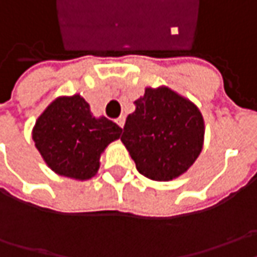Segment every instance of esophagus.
Segmentation results:
<instances>
[{
    "instance_id": "obj_1",
    "label": "esophagus",
    "mask_w": 257,
    "mask_h": 257,
    "mask_svg": "<svg viewBox=\"0 0 257 257\" xmlns=\"http://www.w3.org/2000/svg\"><path fill=\"white\" fill-rule=\"evenodd\" d=\"M115 123L118 124V125H120V127L123 128L124 123H125V117H124V115H120V117H118V118L115 120Z\"/></svg>"
}]
</instances>
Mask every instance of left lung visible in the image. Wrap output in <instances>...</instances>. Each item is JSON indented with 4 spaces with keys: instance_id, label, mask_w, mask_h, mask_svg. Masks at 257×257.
I'll return each mask as SVG.
<instances>
[{
    "instance_id": "1",
    "label": "left lung",
    "mask_w": 257,
    "mask_h": 257,
    "mask_svg": "<svg viewBox=\"0 0 257 257\" xmlns=\"http://www.w3.org/2000/svg\"><path fill=\"white\" fill-rule=\"evenodd\" d=\"M121 142L140 174L169 182L192 166L203 149L204 121L200 110L169 87H147L134 101Z\"/></svg>"
}]
</instances>
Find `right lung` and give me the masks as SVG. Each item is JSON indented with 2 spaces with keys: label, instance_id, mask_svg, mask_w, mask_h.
<instances>
[{
  "label": "right lung",
  "instance_id": "add662e5",
  "mask_svg": "<svg viewBox=\"0 0 257 257\" xmlns=\"http://www.w3.org/2000/svg\"><path fill=\"white\" fill-rule=\"evenodd\" d=\"M121 127L105 117H94L80 94L58 97L37 118L35 147L57 174L88 180L100 169V156L120 139Z\"/></svg>",
  "mask_w": 257,
  "mask_h": 257
}]
</instances>
